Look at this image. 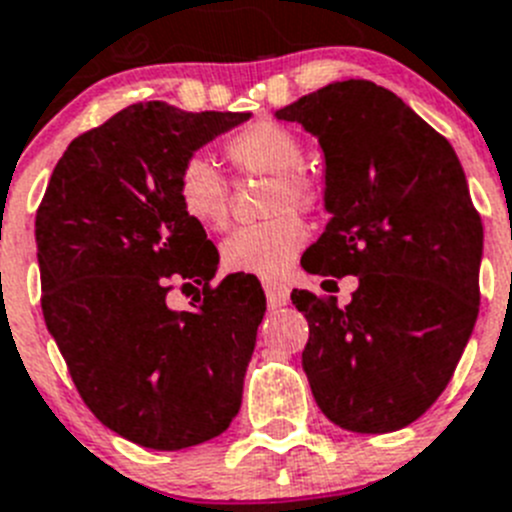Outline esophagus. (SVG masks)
Segmentation results:
<instances>
[{
	"mask_svg": "<svg viewBox=\"0 0 512 512\" xmlns=\"http://www.w3.org/2000/svg\"><path fill=\"white\" fill-rule=\"evenodd\" d=\"M262 288H265L268 304L273 306V309H278V306H286L288 304V296H291L288 286H283V283H275V281H265V283H262Z\"/></svg>",
	"mask_w": 512,
	"mask_h": 512,
	"instance_id": "1",
	"label": "esophagus"
}]
</instances>
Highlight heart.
<instances>
[{
  "mask_svg": "<svg viewBox=\"0 0 512 512\" xmlns=\"http://www.w3.org/2000/svg\"><path fill=\"white\" fill-rule=\"evenodd\" d=\"M224 151L239 175L270 177L265 193L270 219L229 234L221 244V268L226 273L281 278L306 244V226L293 211L314 213L322 206L319 182L301 172L304 146L281 123L257 121L234 133ZM177 201L190 221L208 231L224 229L229 221V185L206 157L182 164Z\"/></svg>",
  "mask_w": 512,
  "mask_h": 512,
  "instance_id": "heart-1",
  "label": "heart"
}]
</instances>
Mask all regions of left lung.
<instances>
[{
	"label": "left lung",
	"mask_w": 512,
	"mask_h": 512,
	"mask_svg": "<svg viewBox=\"0 0 512 512\" xmlns=\"http://www.w3.org/2000/svg\"><path fill=\"white\" fill-rule=\"evenodd\" d=\"M275 118L301 123L324 151L332 219L301 265L358 275L342 309L335 296L291 293L309 322L311 394L353 433L404 428L443 394L479 314L484 231L459 157L368 79L327 84Z\"/></svg>",
	"instance_id": "obj_1"
}]
</instances>
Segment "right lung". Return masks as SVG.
<instances>
[{
    "label": "right lung",
    "instance_id": "add662e5",
    "mask_svg": "<svg viewBox=\"0 0 512 512\" xmlns=\"http://www.w3.org/2000/svg\"><path fill=\"white\" fill-rule=\"evenodd\" d=\"M250 113H185L136 102L71 141L38 213L41 306L92 415L157 451L229 428L265 314L260 283L226 275L177 201L195 151ZM198 282L193 312L166 306L172 282Z\"/></svg>",
    "mask_w": 512,
    "mask_h": 512
}]
</instances>
